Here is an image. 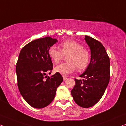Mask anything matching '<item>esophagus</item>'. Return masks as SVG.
I'll use <instances>...</instances> for the list:
<instances>
[{
	"label": "esophagus",
	"mask_w": 126,
	"mask_h": 126,
	"mask_svg": "<svg viewBox=\"0 0 126 126\" xmlns=\"http://www.w3.org/2000/svg\"><path fill=\"white\" fill-rule=\"evenodd\" d=\"M63 80H64V81H65L67 79V78L66 77H64V76H63Z\"/></svg>",
	"instance_id": "1"
}]
</instances>
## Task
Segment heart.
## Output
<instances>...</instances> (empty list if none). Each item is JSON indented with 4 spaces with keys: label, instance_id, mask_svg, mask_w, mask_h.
<instances>
[{
    "label": "heart",
    "instance_id": "heart-1",
    "mask_svg": "<svg viewBox=\"0 0 126 126\" xmlns=\"http://www.w3.org/2000/svg\"><path fill=\"white\" fill-rule=\"evenodd\" d=\"M61 50L56 46L49 48L48 54L52 62L57 64L63 59L64 55L70 54L67 57L68 63L58 65L54 70L61 75H67L77 68L79 71L86 69L90 61V53L84 49L82 45L72 40H68L60 44Z\"/></svg>",
    "mask_w": 126,
    "mask_h": 126
}]
</instances>
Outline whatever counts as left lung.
<instances>
[{"label":"left lung","instance_id":"left-lung-1","mask_svg":"<svg viewBox=\"0 0 126 126\" xmlns=\"http://www.w3.org/2000/svg\"><path fill=\"white\" fill-rule=\"evenodd\" d=\"M84 40L91 51V59L83 74L84 79H75V85L71 90L74 100L81 107H90L102 98L110 80V59L100 42L85 36Z\"/></svg>","mask_w":126,"mask_h":126}]
</instances>
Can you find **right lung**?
Returning a JSON list of instances; mask_svg holds the SVG:
<instances>
[{
	"label": "right lung",
	"instance_id": "obj_1",
	"mask_svg": "<svg viewBox=\"0 0 126 126\" xmlns=\"http://www.w3.org/2000/svg\"><path fill=\"white\" fill-rule=\"evenodd\" d=\"M57 42L49 36L38 39L24 46L19 54L16 66L19 91L26 102L36 109L52 102L63 80L58 72L50 77L46 75L53 68L48 51Z\"/></svg>",
	"mask_w": 126,
	"mask_h": 126
}]
</instances>
